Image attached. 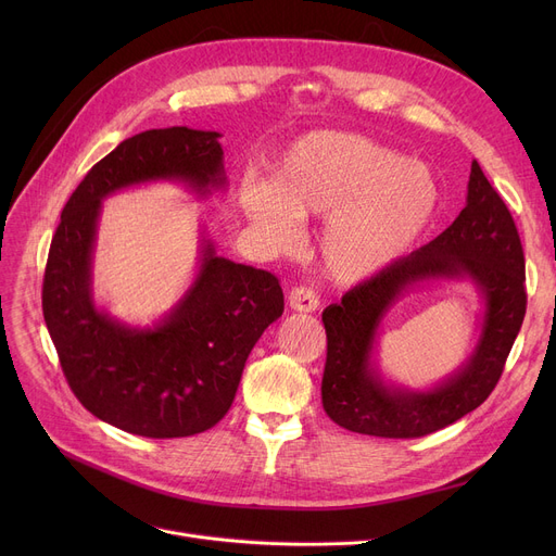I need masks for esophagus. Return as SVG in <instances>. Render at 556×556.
<instances>
[{"instance_id": "1", "label": "esophagus", "mask_w": 556, "mask_h": 556, "mask_svg": "<svg viewBox=\"0 0 556 556\" xmlns=\"http://www.w3.org/2000/svg\"><path fill=\"white\" fill-rule=\"evenodd\" d=\"M288 304L293 311L300 313H313L319 306V298L313 288L308 286H295L293 290L288 293Z\"/></svg>"}]
</instances>
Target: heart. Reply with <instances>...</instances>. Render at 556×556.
I'll return each instance as SVG.
<instances>
[{
    "mask_svg": "<svg viewBox=\"0 0 556 556\" xmlns=\"http://www.w3.org/2000/svg\"><path fill=\"white\" fill-rule=\"evenodd\" d=\"M248 220L275 250L293 248L302 223L325 218L317 250L338 283L374 279L407 254L434 216L440 185L419 162L356 132L319 130L279 157L273 185L243 182Z\"/></svg>",
    "mask_w": 556,
    "mask_h": 556,
    "instance_id": "heart-1",
    "label": "heart"
}]
</instances>
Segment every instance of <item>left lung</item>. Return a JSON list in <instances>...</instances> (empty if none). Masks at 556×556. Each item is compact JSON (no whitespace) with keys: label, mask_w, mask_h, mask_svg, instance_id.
Here are the masks:
<instances>
[{"label":"left lung","mask_w":556,"mask_h":556,"mask_svg":"<svg viewBox=\"0 0 556 556\" xmlns=\"http://www.w3.org/2000/svg\"><path fill=\"white\" fill-rule=\"evenodd\" d=\"M432 278H469L477 286L485 304L481 338L472 356L442 384L428 391L399 389L375 367L377 331L403 292ZM525 306L518 229L507 204L473 160L466 207L453 225L386 273L354 286L340 304L325 308V413L346 430L390 440H410L451 426L473 413L498 383Z\"/></svg>","instance_id":"left-lung-1"}]
</instances>
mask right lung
<instances>
[{
    "label": "right lung",
    "instance_id": "add662e5",
    "mask_svg": "<svg viewBox=\"0 0 556 556\" xmlns=\"http://www.w3.org/2000/svg\"><path fill=\"white\" fill-rule=\"evenodd\" d=\"M216 130H146L90 168L67 200L42 283V313L76 399L101 421L170 440L210 430L229 410L252 346L283 313L279 279L233 263L200 239L193 283L153 327L99 308L92 261L103 198L146 182H180L200 198L225 189Z\"/></svg>",
    "mask_w": 556,
    "mask_h": 556
}]
</instances>
